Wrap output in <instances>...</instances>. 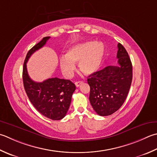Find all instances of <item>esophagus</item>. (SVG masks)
<instances>
[{
    "instance_id": "obj_1",
    "label": "esophagus",
    "mask_w": 157,
    "mask_h": 157,
    "mask_svg": "<svg viewBox=\"0 0 157 157\" xmlns=\"http://www.w3.org/2000/svg\"><path fill=\"white\" fill-rule=\"evenodd\" d=\"M82 81H78V82H76L75 83V86H76V87H79V86H80L82 84Z\"/></svg>"
}]
</instances>
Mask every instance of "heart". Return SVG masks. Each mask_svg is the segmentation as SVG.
Returning <instances> with one entry per match:
<instances>
[{"label": "heart", "instance_id": "heart-1", "mask_svg": "<svg viewBox=\"0 0 157 157\" xmlns=\"http://www.w3.org/2000/svg\"><path fill=\"white\" fill-rule=\"evenodd\" d=\"M104 46L100 42L88 41L70 48L66 56L60 58V67L63 74L70 78L75 69V63L81 72L86 75L97 72L102 63Z\"/></svg>", "mask_w": 157, "mask_h": 157}]
</instances>
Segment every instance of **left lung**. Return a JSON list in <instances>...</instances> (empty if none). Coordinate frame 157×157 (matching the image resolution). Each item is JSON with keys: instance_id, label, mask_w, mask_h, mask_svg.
Returning <instances> with one entry per match:
<instances>
[{"instance_id": "obj_1", "label": "left lung", "mask_w": 157, "mask_h": 157, "mask_svg": "<svg viewBox=\"0 0 157 157\" xmlns=\"http://www.w3.org/2000/svg\"><path fill=\"white\" fill-rule=\"evenodd\" d=\"M119 66H108L88 76L89 100L97 114L111 115L124 103L133 78V67L127 50L118 44Z\"/></svg>"}]
</instances>
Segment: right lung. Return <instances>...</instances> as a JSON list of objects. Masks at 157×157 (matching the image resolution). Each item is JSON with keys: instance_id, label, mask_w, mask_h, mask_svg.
Masks as SVG:
<instances>
[{"instance_id": "1", "label": "right lung", "mask_w": 157, "mask_h": 157, "mask_svg": "<svg viewBox=\"0 0 157 157\" xmlns=\"http://www.w3.org/2000/svg\"><path fill=\"white\" fill-rule=\"evenodd\" d=\"M50 36H45L30 49L23 66V83L26 94L37 111L53 121H59L66 116L69 108L75 84L69 79L52 78L42 82L32 80L28 74L26 63L30 56L45 45Z\"/></svg>"}]
</instances>
